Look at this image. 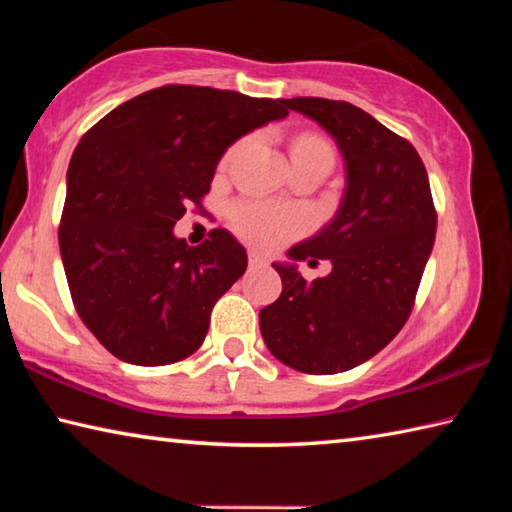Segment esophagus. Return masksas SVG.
<instances>
[{"instance_id":"esophagus-1","label":"esophagus","mask_w":512,"mask_h":512,"mask_svg":"<svg viewBox=\"0 0 512 512\" xmlns=\"http://www.w3.org/2000/svg\"><path fill=\"white\" fill-rule=\"evenodd\" d=\"M248 262H250V266H253V268L268 266V259L264 255H259V253H248Z\"/></svg>"}]
</instances>
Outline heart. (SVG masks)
Wrapping results in <instances>:
<instances>
[{"label":"heart","instance_id":"obj_1","mask_svg":"<svg viewBox=\"0 0 512 512\" xmlns=\"http://www.w3.org/2000/svg\"><path fill=\"white\" fill-rule=\"evenodd\" d=\"M241 144L232 146L225 153L223 167H228L235 158ZM293 162H307V160H332L334 153L329 149V144L320 140V137L302 135L293 142ZM230 223L239 237L255 246L273 248L280 246L284 241L300 235L307 225V216L293 210V207L266 203V201H239L230 207Z\"/></svg>","mask_w":512,"mask_h":512}]
</instances>
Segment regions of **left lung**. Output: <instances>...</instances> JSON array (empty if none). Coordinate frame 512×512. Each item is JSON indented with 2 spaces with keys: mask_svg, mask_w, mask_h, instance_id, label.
<instances>
[{
  "mask_svg": "<svg viewBox=\"0 0 512 512\" xmlns=\"http://www.w3.org/2000/svg\"><path fill=\"white\" fill-rule=\"evenodd\" d=\"M318 121L345 162L339 212L316 237L273 264L282 293L259 311L266 348L307 375H336L375 357L411 316L436 239L427 169L404 137L352 106L320 97L284 99ZM333 262V273L307 283L296 261Z\"/></svg>",
  "mask_w": 512,
  "mask_h": 512,
  "instance_id": "8db88e82",
  "label": "left lung"
}]
</instances>
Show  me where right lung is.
<instances>
[{"instance_id": "right-lung-1", "label": "right lung", "mask_w": 512, "mask_h": 512, "mask_svg": "<svg viewBox=\"0 0 512 512\" xmlns=\"http://www.w3.org/2000/svg\"><path fill=\"white\" fill-rule=\"evenodd\" d=\"M287 115L284 99L162 85L81 137L58 244L76 314L110 354L167 366L201 348L212 307L246 273L248 255L228 230L192 248L173 225L192 207L203 212L232 142Z\"/></svg>"}]
</instances>
